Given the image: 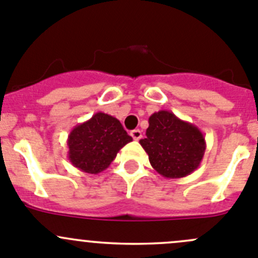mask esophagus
Returning <instances> with one entry per match:
<instances>
[{
	"mask_svg": "<svg viewBox=\"0 0 258 258\" xmlns=\"http://www.w3.org/2000/svg\"><path fill=\"white\" fill-rule=\"evenodd\" d=\"M131 136H132V139L136 140V141H139V140L142 137V132L140 131V130H134V131H131Z\"/></svg>",
	"mask_w": 258,
	"mask_h": 258,
	"instance_id": "obj_1",
	"label": "esophagus"
}]
</instances>
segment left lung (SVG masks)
<instances>
[{"instance_id":"obj_1","label":"left lung","mask_w":258,"mask_h":258,"mask_svg":"<svg viewBox=\"0 0 258 258\" xmlns=\"http://www.w3.org/2000/svg\"><path fill=\"white\" fill-rule=\"evenodd\" d=\"M151 166L167 179L187 176L197 170L206 152V139L196 124L172 112L159 111L149 118L146 139L140 140Z\"/></svg>"}]
</instances>
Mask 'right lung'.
I'll return each instance as SVG.
<instances>
[{
  "instance_id": "1",
  "label": "right lung",
  "mask_w": 258,
  "mask_h": 258,
  "mask_svg": "<svg viewBox=\"0 0 258 258\" xmlns=\"http://www.w3.org/2000/svg\"><path fill=\"white\" fill-rule=\"evenodd\" d=\"M132 141L121 122L103 112L74 127L68 136V159L88 174H99L116 159L117 152Z\"/></svg>"
}]
</instances>
